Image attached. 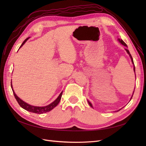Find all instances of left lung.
Segmentation results:
<instances>
[{"label": "left lung", "instance_id": "8db88e82", "mask_svg": "<svg viewBox=\"0 0 146 146\" xmlns=\"http://www.w3.org/2000/svg\"><path fill=\"white\" fill-rule=\"evenodd\" d=\"M119 41H120V42L122 44V45H123V46H126V47H127V44H126L124 42H123L122 40V39H119ZM126 50V51H127V52L128 53V54H129V55H130V58H131V62H132V63H133V64H134V63H133V58H132V56H131V54H130V52L129 51V50H127V49H125ZM133 69H134V71L135 72V64H134V68H133ZM134 91H135V90H134ZM133 93H134V92H133ZM132 97H133V96H131V98H132ZM130 99V100H131ZM88 103H89V104H90V105L91 106V107H92V104L89 101H88Z\"/></svg>", "mask_w": 146, "mask_h": 146}]
</instances>
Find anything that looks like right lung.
<instances>
[{
    "label": "right lung",
    "mask_w": 146,
    "mask_h": 146,
    "mask_svg": "<svg viewBox=\"0 0 146 146\" xmlns=\"http://www.w3.org/2000/svg\"><path fill=\"white\" fill-rule=\"evenodd\" d=\"M28 39H29V38L25 39L24 41L23 42V44H22L21 46H20V47H21L24 44V43L27 41ZM11 88H12L13 92V94H14V96H15V98H16V99L17 102V103L19 104V105L21 106V107L25 109V110H27V111H29L32 112V113H37V114H42V113H44L48 112V111H50V110H52L53 108H55L56 106L58 105V103L60 102V101L61 98V96H62V94H63V92H61L60 94L59 95V96L58 97V98H57L54 102H53L52 104H49L48 105L46 106V107H35V106H32V105H30L26 104L25 102H24L23 100H22L21 99H19L18 97L16 96V94H15V92H14V91H13V90L11 82Z\"/></svg>",
    "instance_id": "1"
}]
</instances>
